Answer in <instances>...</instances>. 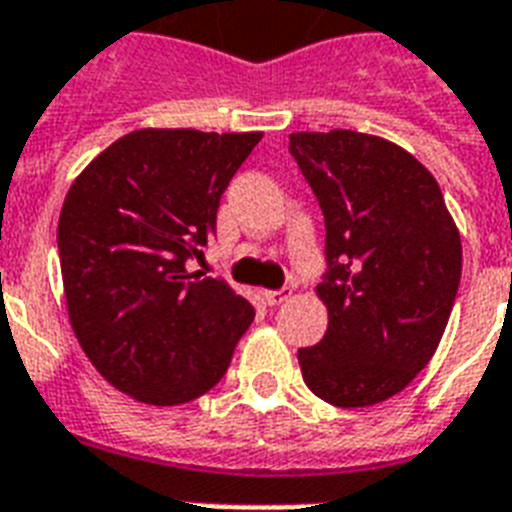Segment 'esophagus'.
Here are the masks:
<instances>
[{
    "label": "esophagus",
    "instance_id": "34e87169",
    "mask_svg": "<svg viewBox=\"0 0 512 512\" xmlns=\"http://www.w3.org/2000/svg\"><path fill=\"white\" fill-rule=\"evenodd\" d=\"M295 295V289L292 287H284V289H265L263 297H265V303L268 305H279L284 303V300H289V297Z\"/></svg>",
    "mask_w": 512,
    "mask_h": 512
}]
</instances>
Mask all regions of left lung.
I'll return each instance as SVG.
<instances>
[{
    "instance_id": "8db88e82",
    "label": "left lung",
    "mask_w": 512,
    "mask_h": 512,
    "mask_svg": "<svg viewBox=\"0 0 512 512\" xmlns=\"http://www.w3.org/2000/svg\"><path fill=\"white\" fill-rule=\"evenodd\" d=\"M289 154L324 212L327 332L297 353L305 385L356 409L396 396L444 337L462 241L444 193L406 148L356 130L292 132Z\"/></svg>"
}]
</instances>
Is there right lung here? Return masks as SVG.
<instances>
[{
	"mask_svg": "<svg viewBox=\"0 0 512 512\" xmlns=\"http://www.w3.org/2000/svg\"><path fill=\"white\" fill-rule=\"evenodd\" d=\"M263 132L146 127L100 151L66 193L58 252L68 321L116 390L177 406L215 388L255 308L185 271Z\"/></svg>",
	"mask_w": 512,
	"mask_h": 512,
	"instance_id": "1",
	"label": "right lung"
}]
</instances>
